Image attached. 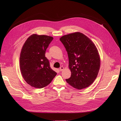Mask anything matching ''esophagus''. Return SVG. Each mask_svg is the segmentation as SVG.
Listing matches in <instances>:
<instances>
[{
  "label": "esophagus",
  "mask_w": 121,
  "mask_h": 121,
  "mask_svg": "<svg viewBox=\"0 0 121 121\" xmlns=\"http://www.w3.org/2000/svg\"><path fill=\"white\" fill-rule=\"evenodd\" d=\"M64 67L63 66H61L60 68H59V70L60 71H63V70H64Z\"/></svg>",
  "instance_id": "34e87169"
}]
</instances>
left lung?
I'll return each mask as SVG.
<instances>
[{
  "mask_svg": "<svg viewBox=\"0 0 121 121\" xmlns=\"http://www.w3.org/2000/svg\"><path fill=\"white\" fill-rule=\"evenodd\" d=\"M60 40L67 52L71 72L66 82L78 90L88 87L96 78L99 70L100 57L96 46L79 32L64 35Z\"/></svg>",
  "mask_w": 121,
  "mask_h": 121,
  "instance_id": "left-lung-1",
  "label": "left lung"
}]
</instances>
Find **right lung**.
<instances>
[{
  "label": "right lung",
  "mask_w": 121,
  "mask_h": 121,
  "mask_svg": "<svg viewBox=\"0 0 121 121\" xmlns=\"http://www.w3.org/2000/svg\"><path fill=\"white\" fill-rule=\"evenodd\" d=\"M53 40L51 36L33 34L22 46L20 57L21 72L25 81L33 87H46L57 74L52 69L45 56L46 50Z\"/></svg>",
  "instance_id": "obj_1"
}]
</instances>
